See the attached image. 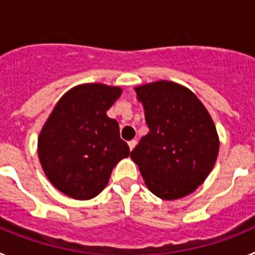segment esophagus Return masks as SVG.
Returning <instances> with one entry per match:
<instances>
[{
    "instance_id": "1",
    "label": "esophagus",
    "mask_w": 255,
    "mask_h": 255,
    "mask_svg": "<svg viewBox=\"0 0 255 255\" xmlns=\"http://www.w3.org/2000/svg\"><path fill=\"white\" fill-rule=\"evenodd\" d=\"M136 143H138V141L135 140V139H132V140H130L129 143H128V144H129V148H130V150H132V149H134V148H135V145H136Z\"/></svg>"
}]
</instances>
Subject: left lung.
<instances>
[{
    "label": "left lung",
    "instance_id": "left-lung-1",
    "mask_svg": "<svg viewBox=\"0 0 255 255\" xmlns=\"http://www.w3.org/2000/svg\"><path fill=\"white\" fill-rule=\"evenodd\" d=\"M149 132L132 149L147 188L161 199L186 197L202 185L216 163L217 130L191 91L167 80L135 88Z\"/></svg>",
    "mask_w": 255,
    "mask_h": 255
}]
</instances>
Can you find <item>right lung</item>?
I'll list each match as a JSON object with an SVG mask.
<instances>
[{
    "label": "right lung",
    "instance_id": "obj_1",
    "mask_svg": "<svg viewBox=\"0 0 255 255\" xmlns=\"http://www.w3.org/2000/svg\"><path fill=\"white\" fill-rule=\"evenodd\" d=\"M123 91L91 83L61 97L38 138V157L52 185L74 199L97 197L129 145L107 111Z\"/></svg>",
    "mask_w": 255,
    "mask_h": 255
}]
</instances>
